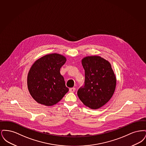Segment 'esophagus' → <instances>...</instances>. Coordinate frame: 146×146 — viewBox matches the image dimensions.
<instances>
[{
	"label": "esophagus",
	"mask_w": 146,
	"mask_h": 146,
	"mask_svg": "<svg viewBox=\"0 0 146 146\" xmlns=\"http://www.w3.org/2000/svg\"><path fill=\"white\" fill-rule=\"evenodd\" d=\"M76 90V88H70L69 91L70 92H74Z\"/></svg>",
	"instance_id": "1"
}]
</instances>
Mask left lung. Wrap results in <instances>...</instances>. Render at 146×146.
<instances>
[{"mask_svg": "<svg viewBox=\"0 0 146 146\" xmlns=\"http://www.w3.org/2000/svg\"><path fill=\"white\" fill-rule=\"evenodd\" d=\"M85 70V84L77 95L84 105L97 110L111 98L117 79L108 61L98 56H86L82 60Z\"/></svg>", "mask_w": 146, "mask_h": 146, "instance_id": "obj_1", "label": "left lung"}]
</instances>
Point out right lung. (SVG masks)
Listing matches in <instances>:
<instances>
[{
    "mask_svg": "<svg viewBox=\"0 0 146 146\" xmlns=\"http://www.w3.org/2000/svg\"><path fill=\"white\" fill-rule=\"evenodd\" d=\"M66 61L64 56L50 54L38 59L31 67L27 76L28 91L38 104L53 106L69 90L60 73Z\"/></svg>",
    "mask_w": 146,
    "mask_h": 146,
    "instance_id": "1",
    "label": "right lung"
}]
</instances>
